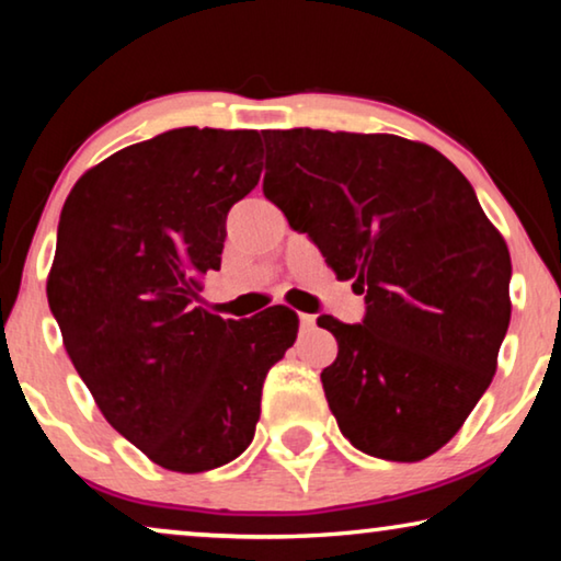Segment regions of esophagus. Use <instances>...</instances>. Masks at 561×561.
Masks as SVG:
<instances>
[{
    "label": "esophagus",
    "instance_id": "34e87169",
    "mask_svg": "<svg viewBox=\"0 0 561 561\" xmlns=\"http://www.w3.org/2000/svg\"><path fill=\"white\" fill-rule=\"evenodd\" d=\"M298 321H301V329H313V324H317V319H313L311 313H301Z\"/></svg>",
    "mask_w": 561,
    "mask_h": 561
}]
</instances>
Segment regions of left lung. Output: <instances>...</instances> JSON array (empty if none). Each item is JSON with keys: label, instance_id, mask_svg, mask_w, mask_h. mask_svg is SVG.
Masks as SVG:
<instances>
[{"label": "left lung", "instance_id": "left-lung-1", "mask_svg": "<svg viewBox=\"0 0 561 561\" xmlns=\"http://www.w3.org/2000/svg\"><path fill=\"white\" fill-rule=\"evenodd\" d=\"M263 191L340 280L363 324L319 317L340 352L321 373L340 432L390 462L442 449L495 375L511 255L470 181L396 135L267 129Z\"/></svg>", "mask_w": 561, "mask_h": 561}]
</instances>
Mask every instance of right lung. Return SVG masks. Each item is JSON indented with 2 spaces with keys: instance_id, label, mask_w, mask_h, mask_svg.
<instances>
[{
  "instance_id": "1",
  "label": "right lung",
  "mask_w": 561,
  "mask_h": 561,
  "mask_svg": "<svg viewBox=\"0 0 561 561\" xmlns=\"http://www.w3.org/2000/svg\"><path fill=\"white\" fill-rule=\"evenodd\" d=\"M260 158L255 129H168L83 173L60 211L48 304L68 357L104 419L165 470L240 457L265 375L296 342L286 306L234 321L194 304Z\"/></svg>"
}]
</instances>
